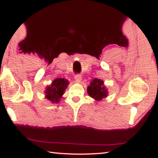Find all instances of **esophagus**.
I'll return each mask as SVG.
<instances>
[{"label":"esophagus","mask_w":158,"mask_h":158,"mask_svg":"<svg viewBox=\"0 0 158 158\" xmlns=\"http://www.w3.org/2000/svg\"><path fill=\"white\" fill-rule=\"evenodd\" d=\"M75 80L77 81H80L81 80V75L80 74H77L75 76Z\"/></svg>","instance_id":"34e87169"}]
</instances>
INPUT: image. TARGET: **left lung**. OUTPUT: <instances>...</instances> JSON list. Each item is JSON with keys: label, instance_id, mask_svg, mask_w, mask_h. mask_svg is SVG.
Wrapping results in <instances>:
<instances>
[{"label": "left lung", "instance_id": "1", "mask_svg": "<svg viewBox=\"0 0 158 158\" xmlns=\"http://www.w3.org/2000/svg\"><path fill=\"white\" fill-rule=\"evenodd\" d=\"M88 93L96 100H101L107 95V90L104 86V82L100 79H94L88 87Z\"/></svg>", "mask_w": 158, "mask_h": 158}]
</instances>
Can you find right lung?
<instances>
[{
  "label": "right lung",
  "mask_w": 158,
  "mask_h": 158,
  "mask_svg": "<svg viewBox=\"0 0 158 158\" xmlns=\"http://www.w3.org/2000/svg\"><path fill=\"white\" fill-rule=\"evenodd\" d=\"M68 85V80L65 79H56L50 86L47 88L45 94L46 98L52 102H58L59 99L63 95L65 89Z\"/></svg>",
  "instance_id": "1"
}]
</instances>
